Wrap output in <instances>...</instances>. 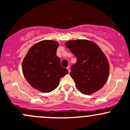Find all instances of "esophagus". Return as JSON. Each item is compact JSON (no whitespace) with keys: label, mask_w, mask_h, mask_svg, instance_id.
<instances>
[{"label":"esophagus","mask_w":130,"mask_h":130,"mask_svg":"<svg viewBox=\"0 0 130 130\" xmlns=\"http://www.w3.org/2000/svg\"><path fill=\"white\" fill-rule=\"evenodd\" d=\"M67 69H68V72H69V73H70V67L68 66V67H67Z\"/></svg>","instance_id":"esophagus-1"}]
</instances>
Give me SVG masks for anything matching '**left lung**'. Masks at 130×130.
Returning <instances> with one entry per match:
<instances>
[{
  "mask_svg": "<svg viewBox=\"0 0 130 130\" xmlns=\"http://www.w3.org/2000/svg\"><path fill=\"white\" fill-rule=\"evenodd\" d=\"M77 58L71 67L70 76L76 88L85 94L94 93L106 83L109 65L98 45L88 40L70 41L65 44Z\"/></svg>",
  "mask_w": 130,
  "mask_h": 130,
  "instance_id": "1",
  "label": "left lung"
}]
</instances>
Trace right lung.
Returning a JSON list of instances; mask_svg holds the SVG:
<instances>
[{"mask_svg":"<svg viewBox=\"0 0 130 130\" xmlns=\"http://www.w3.org/2000/svg\"><path fill=\"white\" fill-rule=\"evenodd\" d=\"M59 45L54 41H41L30 48L22 62V71L27 82L41 92L54 90L61 77L68 74L56 56Z\"/></svg>","mask_w":130,"mask_h":130,"instance_id":"obj_1","label":"right lung"}]
</instances>
